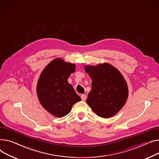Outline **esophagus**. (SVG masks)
I'll return each mask as SVG.
<instances>
[{
	"label": "esophagus",
	"mask_w": 159,
	"mask_h": 159,
	"mask_svg": "<svg viewBox=\"0 0 159 159\" xmlns=\"http://www.w3.org/2000/svg\"><path fill=\"white\" fill-rule=\"evenodd\" d=\"M81 98L83 101H85L87 99V96L85 94H82L81 96Z\"/></svg>",
	"instance_id": "obj_1"
}]
</instances>
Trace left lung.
Wrapping results in <instances>:
<instances>
[{
  "instance_id": "1",
  "label": "left lung",
  "mask_w": 159,
  "mask_h": 159,
  "mask_svg": "<svg viewBox=\"0 0 159 159\" xmlns=\"http://www.w3.org/2000/svg\"><path fill=\"white\" fill-rule=\"evenodd\" d=\"M85 70L92 80L87 103L99 117H113L124 107L128 96L127 83L122 74L108 63L86 65Z\"/></svg>"
}]
</instances>
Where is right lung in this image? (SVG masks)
Returning a JSON list of instances; mask_svg holds the SVG:
<instances>
[{"label":"right lung","instance_id":"add662e5","mask_svg":"<svg viewBox=\"0 0 159 159\" xmlns=\"http://www.w3.org/2000/svg\"><path fill=\"white\" fill-rule=\"evenodd\" d=\"M75 69V64L56 58L45 67L38 80L36 94L40 104L55 117L67 115L72 106L81 100L68 83Z\"/></svg>","mask_w":159,"mask_h":159}]
</instances>
